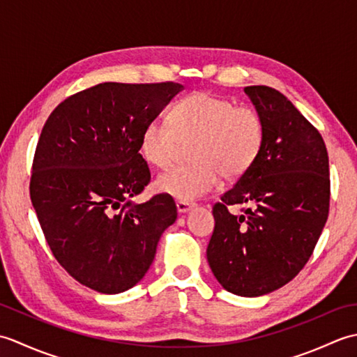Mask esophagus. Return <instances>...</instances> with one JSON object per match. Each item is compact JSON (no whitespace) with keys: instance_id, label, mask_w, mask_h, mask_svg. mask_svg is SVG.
Returning <instances> with one entry per match:
<instances>
[{"instance_id":"1","label":"esophagus","mask_w":357,"mask_h":357,"mask_svg":"<svg viewBox=\"0 0 357 357\" xmlns=\"http://www.w3.org/2000/svg\"><path fill=\"white\" fill-rule=\"evenodd\" d=\"M193 207H195L193 202H183V201L176 202V208L179 213H187V211H190Z\"/></svg>"}]
</instances>
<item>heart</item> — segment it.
<instances>
[{
  "label": "heart",
  "instance_id": "obj_1",
  "mask_svg": "<svg viewBox=\"0 0 357 357\" xmlns=\"http://www.w3.org/2000/svg\"><path fill=\"white\" fill-rule=\"evenodd\" d=\"M193 141L192 165L173 167L156 179V190L192 202L215 190L219 176L238 179L252 169L264 146L259 113L207 92L188 95L174 104L170 123L151 119L144 127L139 150L146 161L165 169L181 142Z\"/></svg>",
  "mask_w": 357,
  "mask_h": 357
}]
</instances>
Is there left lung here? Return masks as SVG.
<instances>
[{"instance_id": "1", "label": "left lung", "mask_w": 357, "mask_h": 357, "mask_svg": "<svg viewBox=\"0 0 357 357\" xmlns=\"http://www.w3.org/2000/svg\"><path fill=\"white\" fill-rule=\"evenodd\" d=\"M245 95L264 124L252 169L215 204L207 261L227 291L257 298L304 268L328 218V153L321 133L291 101L267 86ZM243 207L241 215L228 211Z\"/></svg>"}]
</instances>
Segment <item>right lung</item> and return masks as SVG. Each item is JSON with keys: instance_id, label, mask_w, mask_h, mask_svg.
<instances>
[{"instance_id": "1", "label": "right lung", "mask_w": 357, "mask_h": 357, "mask_svg": "<svg viewBox=\"0 0 357 357\" xmlns=\"http://www.w3.org/2000/svg\"><path fill=\"white\" fill-rule=\"evenodd\" d=\"M183 89L102 82L67 98L43 127L30 199L53 256L95 291L116 294L138 284L176 221L172 196L132 198L150 183L139 155L144 127Z\"/></svg>"}]
</instances>
